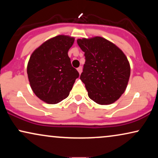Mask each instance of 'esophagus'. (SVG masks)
<instances>
[{"mask_svg":"<svg viewBox=\"0 0 158 158\" xmlns=\"http://www.w3.org/2000/svg\"><path fill=\"white\" fill-rule=\"evenodd\" d=\"M82 70H83V69H82V67H79V68L77 69V70L78 71L79 74H81V73H82Z\"/></svg>","mask_w":158,"mask_h":158,"instance_id":"obj_1","label":"esophagus"}]
</instances>
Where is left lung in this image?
Returning <instances> with one entry per match:
<instances>
[{
	"label": "left lung",
	"mask_w": 158,
	"mask_h": 158,
	"mask_svg": "<svg viewBox=\"0 0 158 158\" xmlns=\"http://www.w3.org/2000/svg\"><path fill=\"white\" fill-rule=\"evenodd\" d=\"M85 54L81 80L88 95L101 105L111 104L124 94L130 76V64L124 53L109 40L95 36L78 39Z\"/></svg>",
	"instance_id": "left-lung-1"
}]
</instances>
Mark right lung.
Listing matches in <instances>:
<instances>
[{"mask_svg":"<svg viewBox=\"0 0 158 158\" xmlns=\"http://www.w3.org/2000/svg\"><path fill=\"white\" fill-rule=\"evenodd\" d=\"M74 41L70 36H55L36 48L29 58L27 74L30 86L39 98L49 104L66 98L79 77L68 54Z\"/></svg>","mask_w":158,"mask_h":158,"instance_id":"right-lung-1","label":"right lung"}]
</instances>
